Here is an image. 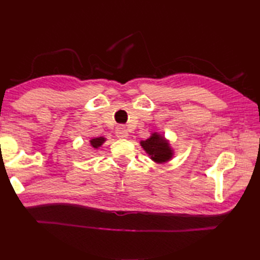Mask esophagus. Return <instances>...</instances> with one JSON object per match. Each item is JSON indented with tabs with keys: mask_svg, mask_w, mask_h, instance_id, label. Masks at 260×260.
Segmentation results:
<instances>
[{
	"mask_svg": "<svg viewBox=\"0 0 260 260\" xmlns=\"http://www.w3.org/2000/svg\"><path fill=\"white\" fill-rule=\"evenodd\" d=\"M116 136H117L118 139H126V137L128 136V132H127L126 127L123 125L116 127Z\"/></svg>",
	"mask_w": 260,
	"mask_h": 260,
	"instance_id": "esophagus-1",
	"label": "esophagus"
}]
</instances>
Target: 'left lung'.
Here are the masks:
<instances>
[{
	"label": "left lung",
	"mask_w": 260,
	"mask_h": 260,
	"mask_svg": "<svg viewBox=\"0 0 260 260\" xmlns=\"http://www.w3.org/2000/svg\"><path fill=\"white\" fill-rule=\"evenodd\" d=\"M141 145L151 155V158L157 163L167 162L172 156V151L161 135L153 134L150 139L142 141Z\"/></svg>",
	"instance_id": "left-lung-1"
}]
</instances>
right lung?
Here are the masks:
<instances>
[{
  "mask_svg": "<svg viewBox=\"0 0 260 260\" xmlns=\"http://www.w3.org/2000/svg\"><path fill=\"white\" fill-rule=\"evenodd\" d=\"M104 142H105L104 137H97V139H92V140L90 141V144H91L92 147L98 148L99 146H101V145L103 144Z\"/></svg>",
  "mask_w": 260,
  "mask_h": 260,
  "instance_id": "1",
  "label": "right lung"
}]
</instances>
